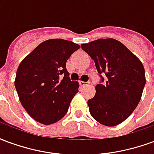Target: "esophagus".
<instances>
[{"label": "esophagus", "instance_id": "34e87169", "mask_svg": "<svg viewBox=\"0 0 154 154\" xmlns=\"http://www.w3.org/2000/svg\"><path fill=\"white\" fill-rule=\"evenodd\" d=\"M79 84H80L81 87H85V86L89 85V83H88V82H82V81H80V82H79Z\"/></svg>", "mask_w": 154, "mask_h": 154}]
</instances>
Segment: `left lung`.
<instances>
[{
	"instance_id": "left-lung-1",
	"label": "left lung",
	"mask_w": 154,
	"mask_h": 154,
	"mask_svg": "<svg viewBox=\"0 0 154 154\" xmlns=\"http://www.w3.org/2000/svg\"><path fill=\"white\" fill-rule=\"evenodd\" d=\"M81 46L94 60L97 72L106 76L87 101L91 116L103 125H119L133 113L142 97L146 83L142 62L115 38H99Z\"/></svg>"
}]
</instances>
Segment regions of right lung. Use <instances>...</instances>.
Instances as JSON below:
<instances>
[{
	"mask_svg": "<svg viewBox=\"0 0 154 154\" xmlns=\"http://www.w3.org/2000/svg\"><path fill=\"white\" fill-rule=\"evenodd\" d=\"M80 45L53 38L41 43L21 61L15 87L22 106L37 122H57L68 110L79 84L71 81L66 62Z\"/></svg>",
	"mask_w": 154,
	"mask_h": 154,
	"instance_id": "1",
	"label": "right lung"
}]
</instances>
